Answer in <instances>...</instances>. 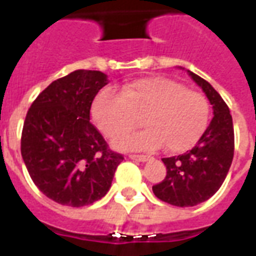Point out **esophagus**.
Wrapping results in <instances>:
<instances>
[{
  "label": "esophagus",
  "instance_id": "esophagus-1",
  "mask_svg": "<svg viewBox=\"0 0 256 256\" xmlns=\"http://www.w3.org/2000/svg\"><path fill=\"white\" fill-rule=\"evenodd\" d=\"M130 158L132 160H140V162H144V160H148V156H142V154H130Z\"/></svg>",
  "mask_w": 256,
  "mask_h": 256
}]
</instances>
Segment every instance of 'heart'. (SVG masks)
Segmentation results:
<instances>
[{"instance_id": "1", "label": "heart", "mask_w": 256, "mask_h": 256, "mask_svg": "<svg viewBox=\"0 0 256 256\" xmlns=\"http://www.w3.org/2000/svg\"><path fill=\"white\" fill-rule=\"evenodd\" d=\"M92 120L108 138L124 136L140 124L146 130L116 140L122 148H156L170 152L194 146L208 124L210 104L202 92L166 77H146L126 84L122 92L106 88L92 102Z\"/></svg>"}]
</instances>
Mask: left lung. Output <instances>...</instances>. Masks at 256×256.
I'll return each instance as SVG.
<instances>
[{
	"label": "left lung",
	"mask_w": 256,
	"mask_h": 256,
	"mask_svg": "<svg viewBox=\"0 0 256 256\" xmlns=\"http://www.w3.org/2000/svg\"><path fill=\"white\" fill-rule=\"evenodd\" d=\"M212 104L214 116L198 144L184 154L164 158L168 174L152 192L160 200L178 207L204 202L219 190L234 158V126L228 106L212 86L188 72Z\"/></svg>",
	"instance_id": "8db88e82"
}]
</instances>
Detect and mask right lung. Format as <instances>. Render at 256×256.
<instances>
[{
  "instance_id": "right-lung-1",
  "label": "right lung",
  "mask_w": 256,
  "mask_h": 256,
  "mask_svg": "<svg viewBox=\"0 0 256 256\" xmlns=\"http://www.w3.org/2000/svg\"><path fill=\"white\" fill-rule=\"evenodd\" d=\"M108 76L76 70L52 82L26 114L21 154L34 184L54 202L82 207L106 195L124 156L112 152L90 108Z\"/></svg>"
}]
</instances>
